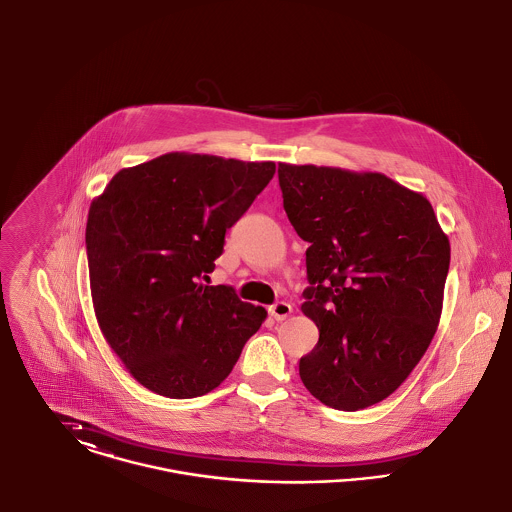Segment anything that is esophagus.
I'll list each match as a JSON object with an SVG mask.
<instances>
[{"mask_svg":"<svg viewBox=\"0 0 512 512\" xmlns=\"http://www.w3.org/2000/svg\"><path fill=\"white\" fill-rule=\"evenodd\" d=\"M269 314L273 315L276 321H282V319H286L288 315L292 314V306L286 304V302H276L269 308Z\"/></svg>","mask_w":512,"mask_h":512,"instance_id":"obj_1","label":"esophagus"}]
</instances>
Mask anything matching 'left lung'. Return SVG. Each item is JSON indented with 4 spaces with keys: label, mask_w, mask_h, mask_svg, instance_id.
<instances>
[{
    "label": "left lung",
    "mask_w": 512,
    "mask_h": 512,
    "mask_svg": "<svg viewBox=\"0 0 512 512\" xmlns=\"http://www.w3.org/2000/svg\"><path fill=\"white\" fill-rule=\"evenodd\" d=\"M278 183L290 224L310 243L302 312L319 341L300 358V378L327 407H370L433 341L448 237L427 198L382 173L278 163Z\"/></svg>",
    "instance_id": "obj_1"
}]
</instances>
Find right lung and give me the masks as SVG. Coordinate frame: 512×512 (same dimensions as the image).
<instances>
[{
	"label": "right lung",
	"mask_w": 512,
	"mask_h": 512,
	"mask_svg": "<svg viewBox=\"0 0 512 512\" xmlns=\"http://www.w3.org/2000/svg\"><path fill=\"white\" fill-rule=\"evenodd\" d=\"M273 161L173 152L120 169L89 208L85 245L99 327L150 392L218 388L267 312L206 286L226 230L275 175Z\"/></svg>",
	"instance_id": "add662e5"
}]
</instances>
